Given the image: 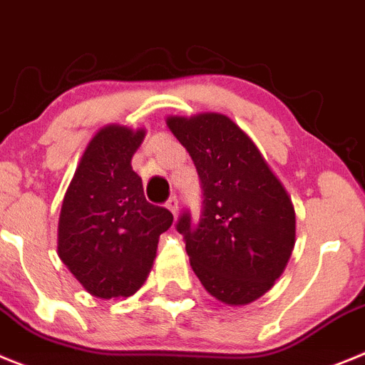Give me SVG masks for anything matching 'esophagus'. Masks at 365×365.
<instances>
[{
  "label": "esophagus",
  "mask_w": 365,
  "mask_h": 365,
  "mask_svg": "<svg viewBox=\"0 0 365 365\" xmlns=\"http://www.w3.org/2000/svg\"><path fill=\"white\" fill-rule=\"evenodd\" d=\"M165 207L173 212V215H176V212H178V198H176V196H170V198L167 200Z\"/></svg>",
  "instance_id": "1"
}]
</instances>
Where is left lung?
<instances>
[{
	"instance_id": "8db88e82",
	"label": "left lung",
	"mask_w": 365,
	"mask_h": 365,
	"mask_svg": "<svg viewBox=\"0 0 365 365\" xmlns=\"http://www.w3.org/2000/svg\"><path fill=\"white\" fill-rule=\"evenodd\" d=\"M167 125L192 158L202 212L183 209V236L192 271L215 298L245 305L284 272L294 245V209L251 138L216 113L173 116Z\"/></svg>"
}]
</instances>
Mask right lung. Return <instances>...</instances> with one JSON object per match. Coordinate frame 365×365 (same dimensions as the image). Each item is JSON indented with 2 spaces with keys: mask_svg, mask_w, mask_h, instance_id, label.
Listing matches in <instances>:
<instances>
[{
  "mask_svg": "<svg viewBox=\"0 0 365 365\" xmlns=\"http://www.w3.org/2000/svg\"><path fill=\"white\" fill-rule=\"evenodd\" d=\"M145 133L101 129L85 149L60 215L58 252L88 293L130 297L153 267L158 238L173 212L153 205L130 158Z\"/></svg>",
  "mask_w": 365,
  "mask_h": 365,
  "instance_id": "add662e5",
  "label": "right lung"
}]
</instances>
